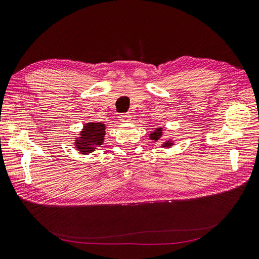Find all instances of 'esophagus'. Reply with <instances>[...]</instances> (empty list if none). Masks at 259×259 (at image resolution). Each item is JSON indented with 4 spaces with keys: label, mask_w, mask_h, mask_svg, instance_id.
<instances>
[{
    "label": "esophagus",
    "mask_w": 259,
    "mask_h": 259,
    "mask_svg": "<svg viewBox=\"0 0 259 259\" xmlns=\"http://www.w3.org/2000/svg\"><path fill=\"white\" fill-rule=\"evenodd\" d=\"M119 120L121 122H129L131 120V116L128 112H123V114L119 115Z\"/></svg>",
    "instance_id": "obj_1"
}]
</instances>
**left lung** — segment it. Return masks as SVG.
<instances>
[{
	"label": "left lung",
	"mask_w": 259,
	"mask_h": 259,
	"mask_svg": "<svg viewBox=\"0 0 259 259\" xmlns=\"http://www.w3.org/2000/svg\"><path fill=\"white\" fill-rule=\"evenodd\" d=\"M162 128H156L153 132H152V134L150 135V137H151V139L152 140H158V139L161 138V136H162ZM169 145H171V141H167L166 143H165L163 147H169Z\"/></svg>",
	"instance_id": "obj_1"
}]
</instances>
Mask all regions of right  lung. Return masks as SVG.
Segmentation results:
<instances>
[{"mask_svg": "<svg viewBox=\"0 0 259 259\" xmlns=\"http://www.w3.org/2000/svg\"><path fill=\"white\" fill-rule=\"evenodd\" d=\"M105 124L91 122L84 125V129L76 140V148L79 152L86 154L93 152L98 145L103 144L105 136Z\"/></svg>", "mask_w": 259, "mask_h": 259, "instance_id": "obj_1", "label": "right lung"}]
</instances>
